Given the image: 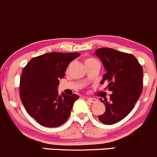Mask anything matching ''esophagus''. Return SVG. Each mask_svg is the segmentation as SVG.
Masks as SVG:
<instances>
[{
	"label": "esophagus",
	"mask_w": 157,
	"mask_h": 157,
	"mask_svg": "<svg viewBox=\"0 0 157 157\" xmlns=\"http://www.w3.org/2000/svg\"><path fill=\"white\" fill-rule=\"evenodd\" d=\"M86 99H87L88 101H90V103H95V102L97 101V99L95 98H86Z\"/></svg>",
	"instance_id": "1"
}]
</instances>
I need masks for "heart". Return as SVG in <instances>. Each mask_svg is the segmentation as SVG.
Returning <instances> with one entry per match:
<instances>
[{
	"label": "heart",
	"mask_w": 157,
	"mask_h": 157,
	"mask_svg": "<svg viewBox=\"0 0 157 157\" xmlns=\"http://www.w3.org/2000/svg\"><path fill=\"white\" fill-rule=\"evenodd\" d=\"M95 60V59L93 58V57H87V58L85 60V63H86V62H88V61H90V60Z\"/></svg>",
	"instance_id": "heart-1"
}]
</instances>
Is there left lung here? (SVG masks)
<instances>
[{
	"label": "left lung",
	"mask_w": 157,
	"mask_h": 157,
	"mask_svg": "<svg viewBox=\"0 0 157 157\" xmlns=\"http://www.w3.org/2000/svg\"><path fill=\"white\" fill-rule=\"evenodd\" d=\"M95 54L103 62L106 73L103 83L108 81V90L112 91L107 99L102 100L106 106L99 121L112 125L127 117L135 106L143 90V68L131 54L117 51L112 48H99Z\"/></svg>",
	"instance_id": "left-lung-1"
}]
</instances>
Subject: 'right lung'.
Returning <instances> with one entry per match:
<instances>
[{"instance_id": "obj_1", "label": "right lung", "mask_w": 157, "mask_h": 157, "mask_svg": "<svg viewBox=\"0 0 157 157\" xmlns=\"http://www.w3.org/2000/svg\"><path fill=\"white\" fill-rule=\"evenodd\" d=\"M79 56V53H48L32 58L23 69L21 100L27 113L40 125L57 127L69 118L79 97L59 96L57 88L70 62Z\"/></svg>"}]
</instances>
